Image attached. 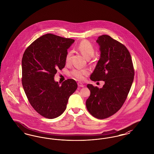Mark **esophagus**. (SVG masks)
<instances>
[{"label": "esophagus", "instance_id": "1", "mask_svg": "<svg viewBox=\"0 0 154 154\" xmlns=\"http://www.w3.org/2000/svg\"><path fill=\"white\" fill-rule=\"evenodd\" d=\"M77 84H78V86H79V87H84V85L82 83L79 82L77 83Z\"/></svg>", "mask_w": 154, "mask_h": 154}]
</instances>
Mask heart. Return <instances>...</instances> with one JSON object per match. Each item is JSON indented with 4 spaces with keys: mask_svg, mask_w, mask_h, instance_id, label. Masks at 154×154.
I'll use <instances>...</instances> for the list:
<instances>
[{
    "mask_svg": "<svg viewBox=\"0 0 154 154\" xmlns=\"http://www.w3.org/2000/svg\"><path fill=\"white\" fill-rule=\"evenodd\" d=\"M77 48L85 58L87 59L91 58V57H92L95 52L94 45L87 40H83L82 41H81L77 46ZM72 55V51L67 52L65 58L66 63H69L70 62ZM89 73V70L86 69H74L70 72V74H72V75H73L74 77L79 80H83L84 79V76L87 75Z\"/></svg>",
    "mask_w": 154,
    "mask_h": 154,
    "instance_id": "1",
    "label": "heart"
}]
</instances>
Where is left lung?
I'll return each mask as SVG.
<instances>
[{"label":"left lung","instance_id":"left-lung-1","mask_svg":"<svg viewBox=\"0 0 154 154\" xmlns=\"http://www.w3.org/2000/svg\"><path fill=\"white\" fill-rule=\"evenodd\" d=\"M100 58L90 79L104 81L102 88L88 84L91 95L86 101L89 112L104 119L114 115L124 104L134 79V70L130 52L124 44L110 36L99 37Z\"/></svg>","mask_w":154,"mask_h":154}]
</instances>
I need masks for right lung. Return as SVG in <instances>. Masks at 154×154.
<instances>
[{"label":"right lung","mask_w":154,"mask_h":154,"mask_svg":"<svg viewBox=\"0 0 154 154\" xmlns=\"http://www.w3.org/2000/svg\"><path fill=\"white\" fill-rule=\"evenodd\" d=\"M74 42L48 33L34 41L23 53L22 86L31 106L44 117L60 116L77 88L73 79H67L60 85L54 81L57 70L65 66L67 49Z\"/></svg>","instance_id":"right-lung-1"}]
</instances>
